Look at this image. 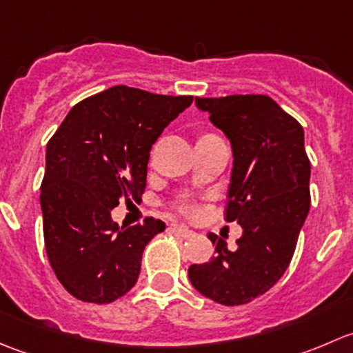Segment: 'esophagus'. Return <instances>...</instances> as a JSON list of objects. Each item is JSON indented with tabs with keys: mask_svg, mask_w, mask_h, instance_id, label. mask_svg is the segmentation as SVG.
<instances>
[{
	"mask_svg": "<svg viewBox=\"0 0 353 353\" xmlns=\"http://www.w3.org/2000/svg\"><path fill=\"white\" fill-rule=\"evenodd\" d=\"M172 232L176 234V236L183 237V239H190V237L194 236L193 230L186 229V227H184V225H172Z\"/></svg>",
	"mask_w": 353,
	"mask_h": 353,
	"instance_id": "1",
	"label": "esophagus"
}]
</instances>
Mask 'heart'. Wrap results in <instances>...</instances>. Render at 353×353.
Segmentation results:
<instances>
[{"label":"heart","instance_id":"b5f03b06","mask_svg":"<svg viewBox=\"0 0 353 353\" xmlns=\"http://www.w3.org/2000/svg\"><path fill=\"white\" fill-rule=\"evenodd\" d=\"M181 210H183V212L186 213V215H194V213H196V208H194V206L191 205V203H186V201L181 203Z\"/></svg>","mask_w":353,"mask_h":353}]
</instances>
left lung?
<instances>
[{
	"instance_id": "1",
	"label": "left lung",
	"mask_w": 353,
	"mask_h": 353,
	"mask_svg": "<svg viewBox=\"0 0 353 353\" xmlns=\"http://www.w3.org/2000/svg\"><path fill=\"white\" fill-rule=\"evenodd\" d=\"M196 105L229 137L234 152L225 220L243 227L237 248L215 245L205 265H191V283L222 305H243L275 285L290 265L311 205V162L304 130L268 95L196 97Z\"/></svg>"
}]
</instances>
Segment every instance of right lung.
<instances>
[{"label":"right lung","mask_w":353,"mask_h":353,"mask_svg":"<svg viewBox=\"0 0 353 353\" xmlns=\"http://www.w3.org/2000/svg\"><path fill=\"white\" fill-rule=\"evenodd\" d=\"M191 102V95L116 85L73 105L48 141L41 184L46 252L78 301L109 304L137 283L145 245L165 223L147 216L117 227L110 210L141 201L152 145Z\"/></svg>","instance_id":"right-lung-1"}]
</instances>
